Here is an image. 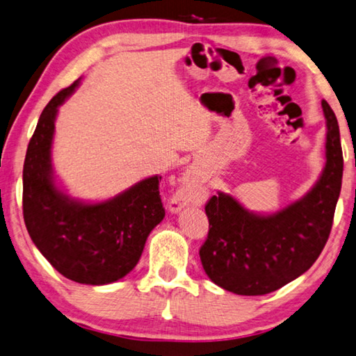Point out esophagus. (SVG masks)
<instances>
[{"label":"esophagus","instance_id":"1","mask_svg":"<svg viewBox=\"0 0 356 356\" xmlns=\"http://www.w3.org/2000/svg\"><path fill=\"white\" fill-rule=\"evenodd\" d=\"M183 188L178 191V194L173 197L170 202L172 211H178V209L184 208L186 205L192 203V199L195 197V192L199 191V184H197V178L192 172H188L183 177Z\"/></svg>","mask_w":356,"mask_h":356}]
</instances>
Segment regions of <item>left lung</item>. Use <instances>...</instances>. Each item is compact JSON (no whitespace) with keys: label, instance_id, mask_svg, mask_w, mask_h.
Returning a JSON list of instances; mask_svg holds the SVG:
<instances>
[{"label":"left lung","instance_id":"left-lung-1","mask_svg":"<svg viewBox=\"0 0 356 356\" xmlns=\"http://www.w3.org/2000/svg\"><path fill=\"white\" fill-rule=\"evenodd\" d=\"M322 107L326 164L305 197L266 216L224 192L205 205L209 232L199 254L208 277L224 290L248 296L275 292L309 270L328 241L343 159L336 115L326 101Z\"/></svg>","mask_w":356,"mask_h":356}]
</instances>
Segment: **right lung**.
<instances>
[{"mask_svg":"<svg viewBox=\"0 0 356 356\" xmlns=\"http://www.w3.org/2000/svg\"><path fill=\"white\" fill-rule=\"evenodd\" d=\"M79 83L80 79L47 104L28 143L23 219L33 243L58 273L79 284L104 285L134 270L165 209L157 175L101 203L74 200L56 188L50 156L55 120Z\"/></svg>","mask_w":356,"mask_h":356,"instance_id":"right-lung-1","label":"right lung"}]
</instances>
